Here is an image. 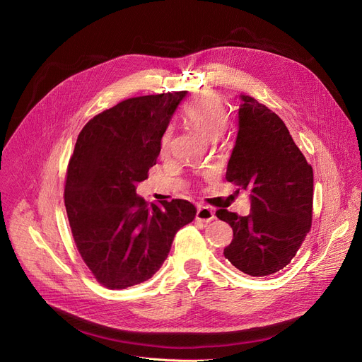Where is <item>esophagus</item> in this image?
Masks as SVG:
<instances>
[{
    "mask_svg": "<svg viewBox=\"0 0 362 362\" xmlns=\"http://www.w3.org/2000/svg\"><path fill=\"white\" fill-rule=\"evenodd\" d=\"M214 218H216V214H214V211L211 210V208L204 206V205L198 206V211H197V220L204 221V223H210V221H213Z\"/></svg>",
    "mask_w": 362,
    "mask_h": 362,
    "instance_id": "34e87169",
    "label": "esophagus"
}]
</instances>
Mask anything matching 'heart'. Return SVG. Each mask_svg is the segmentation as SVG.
<instances>
[{"label": "heart", "mask_w": 362, "mask_h": 362, "mask_svg": "<svg viewBox=\"0 0 362 362\" xmlns=\"http://www.w3.org/2000/svg\"><path fill=\"white\" fill-rule=\"evenodd\" d=\"M183 119L202 132L205 136L216 139L218 138L223 130L229 122V111L226 105L213 93L202 92L195 95L192 100H189L183 110H182ZM171 141V132L167 130L161 138V149L167 151ZM201 176L205 179H213L214 171L204 170L201 171Z\"/></svg>", "instance_id": "b5f03b06"}]
</instances>
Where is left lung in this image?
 <instances>
[{
  "instance_id": "obj_1",
  "label": "left lung",
  "mask_w": 362,
  "mask_h": 362,
  "mask_svg": "<svg viewBox=\"0 0 362 362\" xmlns=\"http://www.w3.org/2000/svg\"><path fill=\"white\" fill-rule=\"evenodd\" d=\"M239 130L227 164V182L251 195V213L218 210L233 239L224 257L250 276L273 274L292 261L311 229L313 167L283 120L264 104L240 95Z\"/></svg>"
}]
</instances>
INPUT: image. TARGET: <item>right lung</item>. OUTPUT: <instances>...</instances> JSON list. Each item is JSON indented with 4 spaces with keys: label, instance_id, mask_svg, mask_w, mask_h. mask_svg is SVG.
<instances>
[{
    "label": "right lung",
    "instance_id": "1",
    "mask_svg": "<svg viewBox=\"0 0 362 362\" xmlns=\"http://www.w3.org/2000/svg\"><path fill=\"white\" fill-rule=\"evenodd\" d=\"M186 90L129 98L90 119L70 157L64 205L82 259L98 283L124 289L154 276L175 235L195 218L185 199L148 204L136 183L148 179L161 138Z\"/></svg>",
    "mask_w": 362,
    "mask_h": 362
}]
</instances>
